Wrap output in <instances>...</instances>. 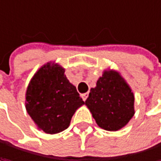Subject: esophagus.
<instances>
[{"label": "esophagus", "instance_id": "1", "mask_svg": "<svg viewBox=\"0 0 161 161\" xmlns=\"http://www.w3.org/2000/svg\"><path fill=\"white\" fill-rule=\"evenodd\" d=\"M87 97H88V93H85V94H81V97H82V99H83L84 101L86 100Z\"/></svg>", "mask_w": 161, "mask_h": 161}]
</instances>
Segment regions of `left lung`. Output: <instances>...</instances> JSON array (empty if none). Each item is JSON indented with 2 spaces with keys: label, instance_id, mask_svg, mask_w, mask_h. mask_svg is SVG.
<instances>
[{
  "label": "left lung",
  "instance_id": "left-lung-1",
  "mask_svg": "<svg viewBox=\"0 0 161 161\" xmlns=\"http://www.w3.org/2000/svg\"><path fill=\"white\" fill-rule=\"evenodd\" d=\"M85 105L97 125L105 130L117 131L124 127L135 114L134 94L115 70H104L91 88Z\"/></svg>",
  "mask_w": 161,
  "mask_h": 161
}]
</instances>
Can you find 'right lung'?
I'll list each match as a JSON object with an SVG mask.
<instances>
[{
  "instance_id": "right-lung-1",
  "label": "right lung",
  "mask_w": 161,
  "mask_h": 161,
  "mask_svg": "<svg viewBox=\"0 0 161 161\" xmlns=\"http://www.w3.org/2000/svg\"><path fill=\"white\" fill-rule=\"evenodd\" d=\"M83 104L76 87L64 75V68L54 62L41 66L26 90V111L37 128L47 134L66 129Z\"/></svg>"
}]
</instances>
